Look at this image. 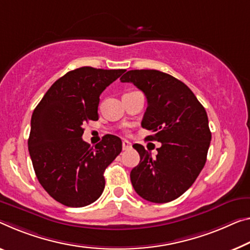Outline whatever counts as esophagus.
Masks as SVG:
<instances>
[{
  "label": "esophagus",
  "mask_w": 250,
  "mask_h": 250,
  "mask_svg": "<svg viewBox=\"0 0 250 250\" xmlns=\"http://www.w3.org/2000/svg\"><path fill=\"white\" fill-rule=\"evenodd\" d=\"M130 147H132V144H130V142L128 141H123V149L124 151H127V149H129Z\"/></svg>",
  "instance_id": "obj_1"
}]
</instances>
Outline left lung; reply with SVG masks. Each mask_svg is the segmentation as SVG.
Here are the masks:
<instances>
[{
	"instance_id": "left-lung-1",
	"label": "left lung",
	"mask_w": 250,
	"mask_h": 250,
	"mask_svg": "<svg viewBox=\"0 0 250 250\" xmlns=\"http://www.w3.org/2000/svg\"><path fill=\"white\" fill-rule=\"evenodd\" d=\"M146 96L142 127L161 142L156 157L134 144L140 163L130 171L136 193L155 203L170 202L193 184L207 161L211 132L207 112L186 83L159 70H129L121 78Z\"/></svg>"
}]
</instances>
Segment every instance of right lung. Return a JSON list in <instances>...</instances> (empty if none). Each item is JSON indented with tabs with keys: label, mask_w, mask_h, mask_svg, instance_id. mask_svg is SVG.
Returning <instances> with one entry per match:
<instances>
[{
	"label": "right lung",
	"mask_w": 250,
	"mask_h": 250,
	"mask_svg": "<svg viewBox=\"0 0 250 250\" xmlns=\"http://www.w3.org/2000/svg\"><path fill=\"white\" fill-rule=\"evenodd\" d=\"M125 69L82 67L49 88L33 110L28 140L34 172L50 197L67 207L95 202L105 188L104 172L122 152L107 134L95 148L83 141V125L98 120L99 96Z\"/></svg>",
	"instance_id": "obj_1"
}]
</instances>
